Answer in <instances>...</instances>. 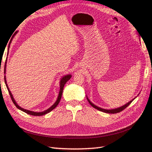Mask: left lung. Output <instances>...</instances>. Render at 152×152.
<instances>
[{"label":"left lung","mask_w":152,"mask_h":152,"mask_svg":"<svg viewBox=\"0 0 152 152\" xmlns=\"http://www.w3.org/2000/svg\"><path fill=\"white\" fill-rule=\"evenodd\" d=\"M87 101H88L89 103H90V104L92 106V107H94V108H96V109H97V110H99V111H102V112H103L108 113H119V112H122L123 110L126 108L128 107V106L129 105V104L132 103V101L134 99H132V100L130 101L129 102H128L127 104H124V106H122V107H119V108H115V109H112V110H106V109H103V108H99V107H97V106L94 105L93 103H92L90 102V100L88 99V98H87Z\"/></svg>","instance_id":"obj_1"}]
</instances>
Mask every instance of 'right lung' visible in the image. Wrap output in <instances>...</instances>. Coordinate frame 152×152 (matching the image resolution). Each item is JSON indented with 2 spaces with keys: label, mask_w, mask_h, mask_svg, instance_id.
I'll return each mask as SVG.
<instances>
[{
  "label": "right lung",
  "mask_w": 152,
  "mask_h": 152,
  "mask_svg": "<svg viewBox=\"0 0 152 152\" xmlns=\"http://www.w3.org/2000/svg\"><path fill=\"white\" fill-rule=\"evenodd\" d=\"M17 31H16V32H15V34H14V36H15V35L16 34ZM14 36H12V38H13ZM12 39H11L10 42V44H9V45H8V51H9V49H10V44H11V42ZM6 61H7V60H6V62H5V65H4V73H6ZM71 77H72L71 75H68L64 76V77L62 78V79H61V81H60V90H59V94H58V97L57 100L56 101V102H55V103H54V104H53V105L51 106V107H50V108H49L48 110H45V111H44V112H33V111H30V110H25V109H24V108H23L20 107V106L18 105V104L16 103V102H15V99H14L13 96H12V94H11V91H10V89H9V87H8L7 84L6 76H5V78H4V81H5V83H6V87H7V90H8V91H9V93H10V96H11V99H12V102H13L14 104H15V106H16V107L18 109L21 110V111H23V112H24L26 113L29 114V115H34V116H41V115H44L47 114L48 113L50 112V111H52V110H53V109H54L55 108H56V107H57L58 104L59 103V102H60L61 98V96H62V93H63V87H64V86H65V84L66 83V82H67L69 79H70Z\"/></svg>",
  "instance_id": "add662e5"
}]
</instances>
